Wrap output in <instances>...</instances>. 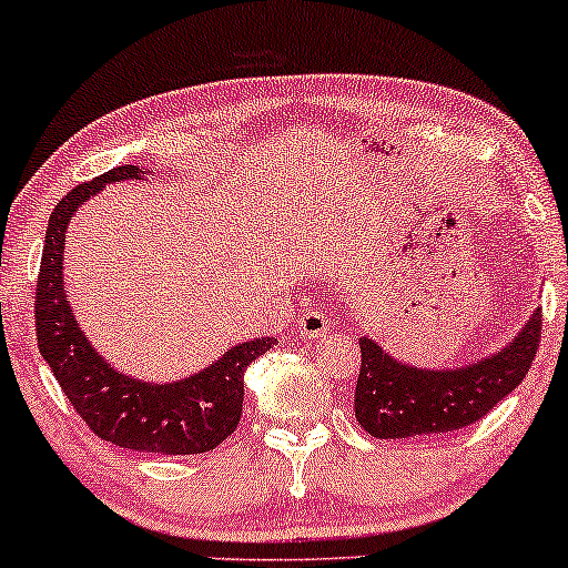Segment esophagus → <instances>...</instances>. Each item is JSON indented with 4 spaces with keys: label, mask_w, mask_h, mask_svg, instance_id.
<instances>
[{
    "label": "esophagus",
    "mask_w": 568,
    "mask_h": 568,
    "mask_svg": "<svg viewBox=\"0 0 568 568\" xmlns=\"http://www.w3.org/2000/svg\"><path fill=\"white\" fill-rule=\"evenodd\" d=\"M297 323H300V334L307 338H321L328 334V318L326 313L318 311V307H311V311L302 313Z\"/></svg>",
    "instance_id": "esophagus-1"
}]
</instances>
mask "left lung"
<instances>
[{
	"mask_svg": "<svg viewBox=\"0 0 568 568\" xmlns=\"http://www.w3.org/2000/svg\"><path fill=\"white\" fill-rule=\"evenodd\" d=\"M540 326L542 313L535 307L506 347L456 367L409 365L363 336L355 388L359 428L373 438H415L477 423L527 375L540 347Z\"/></svg>",
	"mask_w": 568,
	"mask_h": 568,
	"instance_id": "8db88e82",
	"label": "left lung"
}]
</instances>
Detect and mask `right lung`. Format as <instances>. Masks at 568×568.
<instances>
[{"mask_svg": "<svg viewBox=\"0 0 568 568\" xmlns=\"http://www.w3.org/2000/svg\"><path fill=\"white\" fill-rule=\"evenodd\" d=\"M145 172L124 164L78 185L57 203L43 240L36 284L39 352L64 396L95 436L120 448L149 454H205L240 425L247 365L274 347V336L234 344L216 363L187 378L151 383L116 371L99 355L78 326L64 292V240L70 219L104 185L143 180Z\"/></svg>", "mask_w": 568, "mask_h": 568, "instance_id": "obj_1", "label": "right lung"}]
</instances>
